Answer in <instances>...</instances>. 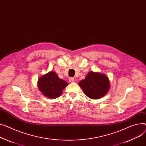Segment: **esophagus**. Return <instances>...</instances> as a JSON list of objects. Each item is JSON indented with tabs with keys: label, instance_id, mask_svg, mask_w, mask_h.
<instances>
[{
	"label": "esophagus",
	"instance_id": "34e87169",
	"mask_svg": "<svg viewBox=\"0 0 146 146\" xmlns=\"http://www.w3.org/2000/svg\"><path fill=\"white\" fill-rule=\"evenodd\" d=\"M69 81L70 82V83H73L74 82V79L73 78V77H70V78L69 79Z\"/></svg>",
	"mask_w": 146,
	"mask_h": 146
}]
</instances>
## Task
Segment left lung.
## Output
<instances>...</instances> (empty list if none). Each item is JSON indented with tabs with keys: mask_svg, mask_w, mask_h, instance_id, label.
Masks as SVG:
<instances>
[{
	"mask_svg": "<svg viewBox=\"0 0 146 146\" xmlns=\"http://www.w3.org/2000/svg\"><path fill=\"white\" fill-rule=\"evenodd\" d=\"M79 86L87 97L92 99H98L108 93L110 89V82L105 74L90 72L85 79L79 82Z\"/></svg>",
	"mask_w": 146,
	"mask_h": 146,
	"instance_id": "1",
	"label": "left lung"
}]
</instances>
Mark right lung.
Returning <instances> with one entry per match:
<instances>
[{
	"instance_id": "add662e5",
	"label": "right lung",
	"mask_w": 146,
	"mask_h": 146,
	"mask_svg": "<svg viewBox=\"0 0 146 146\" xmlns=\"http://www.w3.org/2000/svg\"><path fill=\"white\" fill-rule=\"evenodd\" d=\"M38 87L43 94L48 98L56 99L62 94L68 83L60 79L54 72H50L38 80Z\"/></svg>"
}]
</instances>
